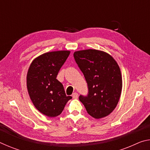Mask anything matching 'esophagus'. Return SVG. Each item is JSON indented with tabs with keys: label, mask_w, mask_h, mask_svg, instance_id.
Returning a JSON list of instances; mask_svg holds the SVG:
<instances>
[{
	"label": "esophagus",
	"mask_w": 150,
	"mask_h": 150,
	"mask_svg": "<svg viewBox=\"0 0 150 150\" xmlns=\"http://www.w3.org/2000/svg\"><path fill=\"white\" fill-rule=\"evenodd\" d=\"M72 96H73V98H75V99H77V98H78V94L77 93H73Z\"/></svg>",
	"instance_id": "1"
}]
</instances>
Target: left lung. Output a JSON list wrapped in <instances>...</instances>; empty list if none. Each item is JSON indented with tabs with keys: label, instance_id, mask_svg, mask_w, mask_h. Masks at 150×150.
<instances>
[{
	"label": "left lung",
	"instance_id": "1",
	"mask_svg": "<svg viewBox=\"0 0 150 150\" xmlns=\"http://www.w3.org/2000/svg\"><path fill=\"white\" fill-rule=\"evenodd\" d=\"M73 56L87 83V95L79 97L86 110L96 119L110 115L117 105L122 87L118 63L107 53L96 50L78 51Z\"/></svg>",
	"mask_w": 150,
	"mask_h": 150
}]
</instances>
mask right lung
Returning <instances> with one entry per match:
<instances>
[{
    "label": "right lung",
    "mask_w": 150,
    "mask_h": 150,
    "mask_svg": "<svg viewBox=\"0 0 150 150\" xmlns=\"http://www.w3.org/2000/svg\"><path fill=\"white\" fill-rule=\"evenodd\" d=\"M69 51L45 53L30 65L27 74V88L35 107L49 117L59 115L71 96H66L63 85L56 77L69 55Z\"/></svg>",
    "instance_id": "add662e5"
}]
</instances>
